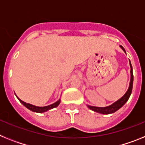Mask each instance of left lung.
Instances as JSON below:
<instances>
[{"label":"left lung","instance_id":"8db88e82","mask_svg":"<svg viewBox=\"0 0 145 145\" xmlns=\"http://www.w3.org/2000/svg\"><path fill=\"white\" fill-rule=\"evenodd\" d=\"M121 48L123 50L124 52H125V49H124L123 47L122 46H120ZM131 66V80H130V85H129V88L128 89L127 92L125 93V95L120 98L119 100H118L117 102H116L115 103H113L111 105L108 106V107H93V106H89L88 105V107L91 110H92L94 112H99V113L101 114H111L113 113V112H116L118 110L122 107L123 106L125 105V103L128 101V99L130 97L131 93L132 91V88H133V80H134V75H133V69L132 66H131V64L130 63Z\"/></svg>","mask_w":145,"mask_h":145}]
</instances>
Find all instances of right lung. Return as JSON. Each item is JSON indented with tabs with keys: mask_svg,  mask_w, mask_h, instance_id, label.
<instances>
[{
	"mask_svg": "<svg viewBox=\"0 0 145 145\" xmlns=\"http://www.w3.org/2000/svg\"><path fill=\"white\" fill-rule=\"evenodd\" d=\"M18 99L20 100V102L23 105L25 106L27 109H29V110H31L33 111V112H46V111L48 110H51V109L57 107L60 103V100L59 99V101H57V102H55V103L52 104V105H51L46 106V107H37V106H34L33 105H30V104H28L25 102H23V101H22L21 99H20L19 98H18Z\"/></svg>",
	"mask_w": 145,
	"mask_h": 145,
	"instance_id": "right-lung-1",
	"label": "right lung"
}]
</instances>
